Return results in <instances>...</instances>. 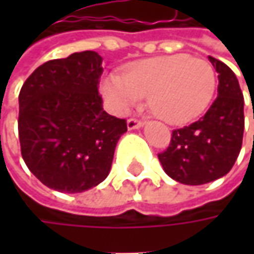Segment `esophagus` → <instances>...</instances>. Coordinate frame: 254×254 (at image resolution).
<instances>
[{
	"mask_svg": "<svg viewBox=\"0 0 254 254\" xmlns=\"http://www.w3.org/2000/svg\"><path fill=\"white\" fill-rule=\"evenodd\" d=\"M142 126H144V122L140 120V119H134V117H131V119L127 120V127H128V130H135V128L142 127Z\"/></svg>",
	"mask_w": 254,
	"mask_h": 254,
	"instance_id": "obj_1",
	"label": "esophagus"
}]
</instances>
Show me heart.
<instances>
[{"label":"heart","mask_w":254,"mask_h":254,"mask_svg":"<svg viewBox=\"0 0 254 254\" xmlns=\"http://www.w3.org/2000/svg\"><path fill=\"white\" fill-rule=\"evenodd\" d=\"M216 84L218 77L210 62L177 54L135 62L122 77H104L102 92L114 112H128L148 96V107L158 119L187 124L208 110Z\"/></svg>","instance_id":"obj_1"}]
</instances>
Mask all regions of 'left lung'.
<instances>
[{
  "instance_id": "obj_1",
  "label": "left lung",
  "mask_w": 254,
  "mask_h": 254,
  "mask_svg": "<svg viewBox=\"0 0 254 254\" xmlns=\"http://www.w3.org/2000/svg\"><path fill=\"white\" fill-rule=\"evenodd\" d=\"M209 61L218 72V97L198 122L172 130L168 148L158 154L164 171L185 185L226 175L242 148L245 100L239 82L229 66L212 56Z\"/></svg>"
}]
</instances>
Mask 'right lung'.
I'll use <instances>...</instances> for the list:
<instances>
[{
    "label": "right lung",
    "instance_id": "1",
    "mask_svg": "<svg viewBox=\"0 0 254 254\" xmlns=\"http://www.w3.org/2000/svg\"><path fill=\"white\" fill-rule=\"evenodd\" d=\"M102 56L93 51L48 61L19 92L18 132L26 167L48 188L77 193L99 185L127 131L103 110Z\"/></svg>",
    "mask_w": 254,
    "mask_h": 254
}]
</instances>
